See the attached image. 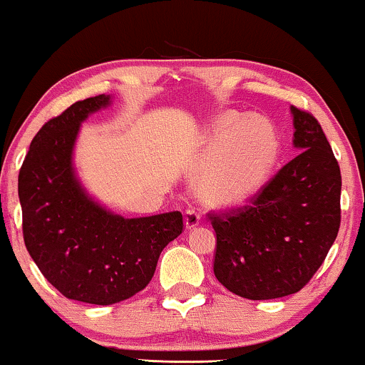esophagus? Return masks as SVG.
<instances>
[{"label":"esophagus","instance_id":"1","mask_svg":"<svg viewBox=\"0 0 365 365\" xmlns=\"http://www.w3.org/2000/svg\"><path fill=\"white\" fill-rule=\"evenodd\" d=\"M185 230H193L197 225L200 223V212L195 208H188L187 212H185Z\"/></svg>","mask_w":365,"mask_h":365}]
</instances>
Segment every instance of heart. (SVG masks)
Masks as SVG:
<instances>
[{"mask_svg":"<svg viewBox=\"0 0 365 365\" xmlns=\"http://www.w3.org/2000/svg\"><path fill=\"white\" fill-rule=\"evenodd\" d=\"M278 157V135L268 120L223 115L200 160L198 192L212 207H241L263 190Z\"/></svg>","mask_w":365,"mask_h":365,"instance_id":"b5f03b06","label":"heart"}]
</instances>
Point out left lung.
<instances>
[{
    "label": "left lung",
    "instance_id": "obj_1",
    "mask_svg": "<svg viewBox=\"0 0 365 365\" xmlns=\"http://www.w3.org/2000/svg\"><path fill=\"white\" fill-rule=\"evenodd\" d=\"M297 155L253 207L210 217L217 233L213 271L246 299L294 294L309 281L341 225V170L319 122L289 107Z\"/></svg>",
    "mask_w": 365,
    "mask_h": 365
}]
</instances>
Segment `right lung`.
Listing matches in <instances>:
<instances>
[{
    "label": "right lung",
    "instance_id": "add662e5",
    "mask_svg": "<svg viewBox=\"0 0 365 365\" xmlns=\"http://www.w3.org/2000/svg\"><path fill=\"white\" fill-rule=\"evenodd\" d=\"M112 104L101 94L43 125L18 178L28 253L61 294L89 304L125 301L150 283L162 250L182 233L180 212L124 218L82 183L74 150L82 122Z\"/></svg>",
    "mask_w": 365,
    "mask_h": 365
}]
</instances>
